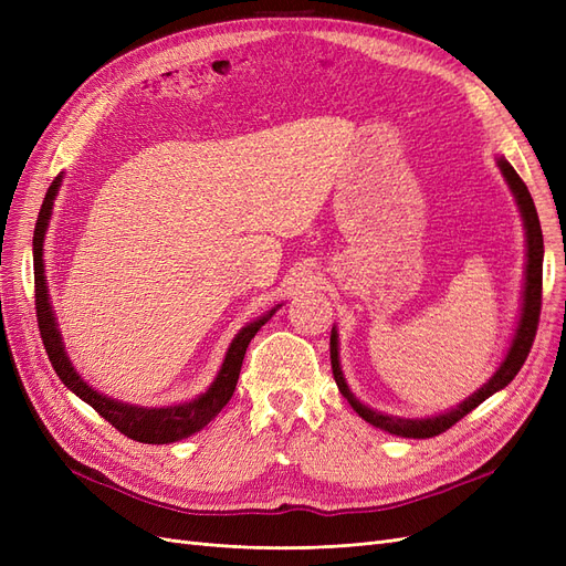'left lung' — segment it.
<instances>
[{
	"instance_id": "8db88e82",
	"label": "left lung",
	"mask_w": 566,
	"mask_h": 566,
	"mask_svg": "<svg viewBox=\"0 0 566 566\" xmlns=\"http://www.w3.org/2000/svg\"><path fill=\"white\" fill-rule=\"evenodd\" d=\"M495 165L501 167V175L505 177L512 196H515L520 217L524 221L526 262H524V287H522L520 318L515 325V333H512L505 358L501 361V366L495 368L491 378L474 394H470L465 401H460L451 410H443V413H439V416H427V418L389 416V413H382V410H375V408L366 406L349 389V385L345 380V373H342V366H339V339H337L335 325L331 331V364H333L337 389L342 391V397L349 401V406L356 410L358 416H361L366 422H370L373 427H380V430H385L389 434L406 437V439H430V437L447 432L451 424H455L460 418H465L470 410H474L479 403L486 401L491 394L501 391L503 387H507L512 380H515V375L520 373V368L524 366L526 356L531 352V345H534L538 316H541V290H543V231H541V221H538L534 198H531L526 184L515 172V167H512L503 156H495Z\"/></svg>"
}]
</instances>
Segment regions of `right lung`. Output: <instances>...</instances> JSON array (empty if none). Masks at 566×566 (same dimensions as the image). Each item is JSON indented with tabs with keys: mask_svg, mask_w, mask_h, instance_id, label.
Returning a JSON list of instances; mask_svg holds the SVG:
<instances>
[{
	"mask_svg": "<svg viewBox=\"0 0 566 566\" xmlns=\"http://www.w3.org/2000/svg\"><path fill=\"white\" fill-rule=\"evenodd\" d=\"M63 184V172L51 181L49 191L44 196L42 210L38 217L35 235H32V264H35V310H38V323L44 349L49 354V361L54 366L61 382L71 389L82 401H87L101 418H106L117 432L125 437L142 441V443H172L181 441L200 432L202 427H208L219 410L229 403L235 391L238 375H241L243 358L248 352L250 339L256 335V331L281 310V304L273 306L264 316L250 321L243 325L238 335L231 339V345L224 354V361L217 373L212 385L198 394L191 401H181L172 406H136L125 403L119 399L106 397L104 391L94 389L87 380H82V375L75 370L71 356L65 352L63 337L59 331V321L54 314V306H51L49 297V285H46V273H44V238L49 229L51 212H54V200L59 196V188Z\"/></svg>",
	"mask_w": 566,
	"mask_h": 566,
	"instance_id": "right-lung-1",
	"label": "right lung"
}]
</instances>
